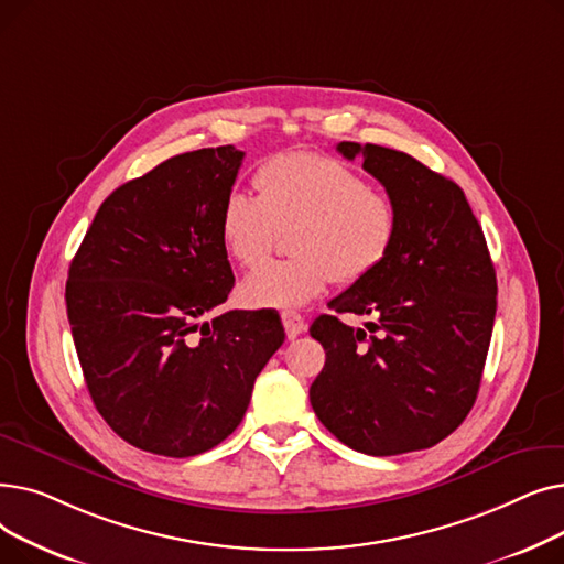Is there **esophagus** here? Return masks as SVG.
Wrapping results in <instances>:
<instances>
[{
	"label": "esophagus",
	"mask_w": 564,
	"mask_h": 564,
	"mask_svg": "<svg viewBox=\"0 0 564 564\" xmlns=\"http://www.w3.org/2000/svg\"><path fill=\"white\" fill-rule=\"evenodd\" d=\"M281 319H283V327H285V334H288L290 340L297 338L306 329V322H304V317L300 313L285 311V313H281Z\"/></svg>",
	"instance_id": "34e87169"
}]
</instances>
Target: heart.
<instances>
[{"label":"heart","instance_id":"heart-1","mask_svg":"<svg viewBox=\"0 0 564 564\" xmlns=\"http://www.w3.org/2000/svg\"><path fill=\"white\" fill-rule=\"evenodd\" d=\"M256 187L258 194L230 192L221 205L219 235L228 256L256 267L288 227L295 256L245 276L240 300L251 308H300L332 281L359 283L395 247V203L334 158L283 153L258 169Z\"/></svg>","mask_w":564,"mask_h":564}]
</instances>
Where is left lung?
Masks as SVG:
<instances>
[{
    "label": "left lung",
    "instance_id": "obj_1",
    "mask_svg": "<svg viewBox=\"0 0 564 564\" xmlns=\"http://www.w3.org/2000/svg\"><path fill=\"white\" fill-rule=\"evenodd\" d=\"M364 158L400 213L391 256L329 308L370 315L364 329L319 315L311 336L327 351L311 383L322 425L375 457L436 446L478 398L496 317V272L485 232L459 185L406 153L340 141Z\"/></svg>",
    "mask_w": 564,
    "mask_h": 564
}]
</instances>
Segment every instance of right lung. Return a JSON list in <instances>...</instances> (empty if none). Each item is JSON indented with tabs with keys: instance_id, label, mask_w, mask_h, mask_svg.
I'll list each match as a JSON object with an SVG mask.
<instances>
[{
	"instance_id": "right-lung-1",
	"label": "right lung",
	"mask_w": 564,
	"mask_h": 564,
	"mask_svg": "<svg viewBox=\"0 0 564 564\" xmlns=\"http://www.w3.org/2000/svg\"><path fill=\"white\" fill-rule=\"evenodd\" d=\"M242 160L235 145L200 148L113 189L70 262L66 308L86 389L139 451L215 448L285 340L272 313L200 322L235 283L219 215Z\"/></svg>"
}]
</instances>
